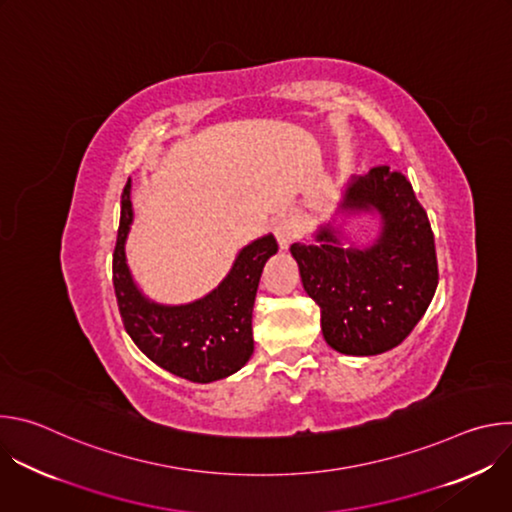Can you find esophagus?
<instances>
[{
    "label": "esophagus",
    "instance_id": "esophagus-1",
    "mask_svg": "<svg viewBox=\"0 0 512 512\" xmlns=\"http://www.w3.org/2000/svg\"><path fill=\"white\" fill-rule=\"evenodd\" d=\"M273 233L279 243V249H287L300 235V223L294 214H281L275 218Z\"/></svg>",
    "mask_w": 512,
    "mask_h": 512
}]
</instances>
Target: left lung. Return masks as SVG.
Instances as JSON below:
<instances>
[{"label": "left lung", "instance_id": "1", "mask_svg": "<svg viewBox=\"0 0 512 512\" xmlns=\"http://www.w3.org/2000/svg\"><path fill=\"white\" fill-rule=\"evenodd\" d=\"M356 217L374 223L373 238L362 242L349 233ZM310 239L289 251L306 294L320 306L326 344L348 356L401 344L437 287L433 233L409 180L389 166L350 176Z\"/></svg>", "mask_w": 512, "mask_h": 512}]
</instances>
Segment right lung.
Wrapping results in <instances>:
<instances>
[{
    "instance_id": "add662e5",
    "label": "right lung",
    "mask_w": 512,
    "mask_h": 512,
    "mask_svg": "<svg viewBox=\"0 0 512 512\" xmlns=\"http://www.w3.org/2000/svg\"><path fill=\"white\" fill-rule=\"evenodd\" d=\"M133 225L131 178L121 196V221L113 253V285L127 334L164 371L192 383L221 381L249 362L253 304L269 257L277 253L271 233L245 245L229 273L206 296L188 304H160L148 298L127 263Z\"/></svg>"
}]
</instances>
